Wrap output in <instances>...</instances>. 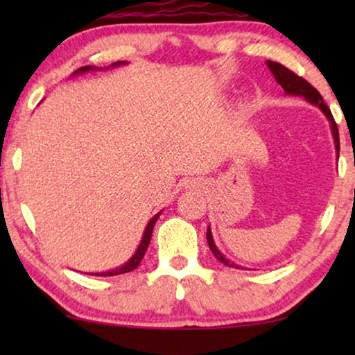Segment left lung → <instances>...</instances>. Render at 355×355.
Wrapping results in <instances>:
<instances>
[{
  "instance_id": "left-lung-1",
  "label": "left lung",
  "mask_w": 355,
  "mask_h": 355,
  "mask_svg": "<svg viewBox=\"0 0 355 355\" xmlns=\"http://www.w3.org/2000/svg\"><path fill=\"white\" fill-rule=\"evenodd\" d=\"M266 66H268V69L271 71V74L275 76V79L278 84L283 87V90L286 92L288 95H297V96H304L305 100L310 101V103L318 106L320 110L323 111V114L327 116L329 124H331V132H333V139H334V147H336V152H338V157H339V132H338V125L334 123V118L331 114V111L324 103L322 95H320V92L315 89L309 84L307 80L302 79V77H299L295 72H293L288 67L279 64V62H275V61H266ZM207 242H208V247H210V250L213 252V255L216 257L218 260L221 261V263H225L226 266H232L234 268L236 263H232L227 259H225V255L221 254L220 250H218V247L215 245V241H213V236H211V230L208 227L207 230Z\"/></svg>"
}]
</instances>
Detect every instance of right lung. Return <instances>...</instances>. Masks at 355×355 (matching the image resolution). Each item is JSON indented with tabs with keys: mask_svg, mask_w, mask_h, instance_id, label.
Listing matches in <instances>:
<instances>
[{
	"mask_svg": "<svg viewBox=\"0 0 355 355\" xmlns=\"http://www.w3.org/2000/svg\"><path fill=\"white\" fill-rule=\"evenodd\" d=\"M121 64H125V62H123V61L113 62V64H111L110 67H113V66H121ZM95 69H100V67L84 66V67H80V69H77L72 76L82 74V72H87V71H95ZM159 215H162V211L157 213V215H155V216L152 218V220L148 221V225H147V227H145V232H144V236H142V242H140V245L137 247V250H135V254H134L132 257H130V259H129L128 261H125V263H124L123 266H119V268L111 270V271H103V273H92V275H95V276H114V275L129 273V271H132V270L137 268V266L140 265V261H142V259H144L145 252H147V249H148L150 239H152L153 226H155V223H157V220L159 218Z\"/></svg>",
	"mask_w": 355,
	"mask_h": 355,
	"instance_id": "obj_1",
	"label": "right lung"
}]
</instances>
